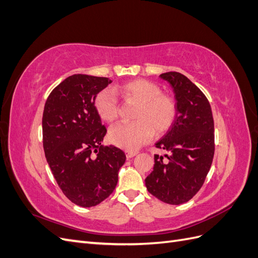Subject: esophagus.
Segmentation results:
<instances>
[{
    "mask_svg": "<svg viewBox=\"0 0 258 258\" xmlns=\"http://www.w3.org/2000/svg\"><path fill=\"white\" fill-rule=\"evenodd\" d=\"M138 154V152H134V151H127L126 152V156H127V158L128 159H130V158H132V157H135V156Z\"/></svg>",
    "mask_w": 258,
    "mask_h": 258,
    "instance_id": "1",
    "label": "esophagus"
}]
</instances>
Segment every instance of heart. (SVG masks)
<instances>
[{"label": "heart", "mask_w": 258, "mask_h": 258, "mask_svg": "<svg viewBox=\"0 0 258 258\" xmlns=\"http://www.w3.org/2000/svg\"><path fill=\"white\" fill-rule=\"evenodd\" d=\"M157 85L145 80L127 82L112 90H101L95 98L96 112L102 120L114 121L118 116L116 96L138 103L134 122L117 123L108 132L110 141L127 151H135L156 134L166 132L176 117V104L168 95L160 93Z\"/></svg>", "instance_id": "b5f03b06"}]
</instances>
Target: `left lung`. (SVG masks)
<instances>
[{"label":"left lung","instance_id":"left-lung-1","mask_svg":"<svg viewBox=\"0 0 258 258\" xmlns=\"http://www.w3.org/2000/svg\"><path fill=\"white\" fill-rule=\"evenodd\" d=\"M174 92L176 117L156 147L169 152L155 155V165L145 178L147 190L169 205L190 200L204 185L214 156V121L207 97L178 72L160 75Z\"/></svg>","mask_w":258,"mask_h":258}]
</instances>
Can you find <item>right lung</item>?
Instances as JSON below:
<instances>
[{"instance_id": "add662e5", "label": "right lung", "mask_w": 258, "mask_h": 258, "mask_svg": "<svg viewBox=\"0 0 258 258\" xmlns=\"http://www.w3.org/2000/svg\"><path fill=\"white\" fill-rule=\"evenodd\" d=\"M111 83L107 77L71 75L50 92L44 106L46 160L67 198L83 208L95 207L110 196L126 161L118 147L101 145L106 128L93 102Z\"/></svg>"}]
</instances>
